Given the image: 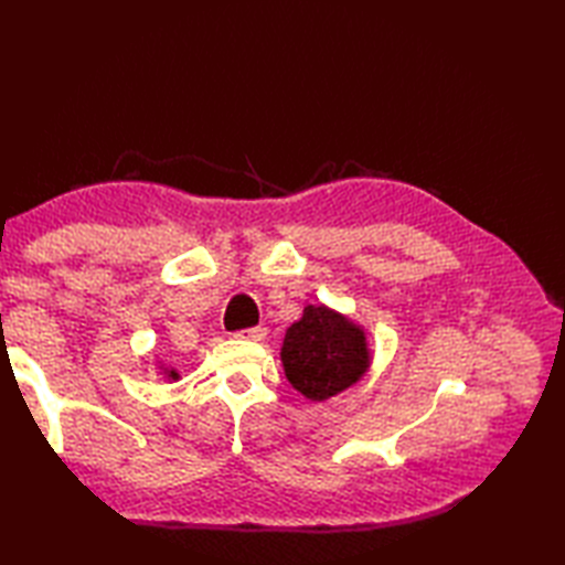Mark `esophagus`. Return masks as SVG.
<instances>
[{
  "mask_svg": "<svg viewBox=\"0 0 565 565\" xmlns=\"http://www.w3.org/2000/svg\"><path fill=\"white\" fill-rule=\"evenodd\" d=\"M235 338L239 340H252V342H262L267 338V328H249V330H239L235 332Z\"/></svg>",
  "mask_w": 565,
  "mask_h": 565,
  "instance_id": "34e87169",
  "label": "esophagus"
}]
</instances>
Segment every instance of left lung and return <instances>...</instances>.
Returning <instances> with one entry per match:
<instances>
[{
	"mask_svg": "<svg viewBox=\"0 0 565 565\" xmlns=\"http://www.w3.org/2000/svg\"><path fill=\"white\" fill-rule=\"evenodd\" d=\"M281 364L298 393L322 403L364 379L371 366L366 332L328 306H306L303 318L286 330Z\"/></svg>",
	"mask_w": 565,
	"mask_h": 565,
	"instance_id": "left-lung-1",
	"label": "left lung"
}]
</instances>
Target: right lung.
Returning <instances> with one entry per match:
<instances>
[{"instance_id": "obj_1", "label": "right lung", "mask_w": 565, "mask_h": 565, "mask_svg": "<svg viewBox=\"0 0 565 565\" xmlns=\"http://www.w3.org/2000/svg\"><path fill=\"white\" fill-rule=\"evenodd\" d=\"M158 371H160V376H164L167 381H179V371L172 366H164L162 362H158Z\"/></svg>"}]
</instances>
